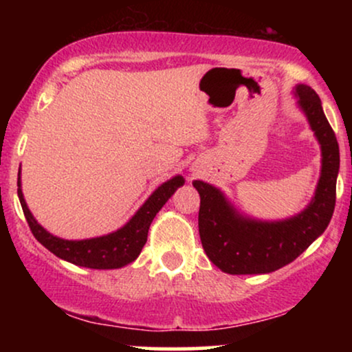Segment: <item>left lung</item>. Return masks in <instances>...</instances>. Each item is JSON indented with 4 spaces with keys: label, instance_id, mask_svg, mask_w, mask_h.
Wrapping results in <instances>:
<instances>
[{
    "label": "left lung",
    "instance_id": "obj_1",
    "mask_svg": "<svg viewBox=\"0 0 352 352\" xmlns=\"http://www.w3.org/2000/svg\"><path fill=\"white\" fill-rule=\"evenodd\" d=\"M300 106L308 116L322 152L316 195L308 208L285 221H254L240 217L220 190L195 180L200 193L199 232L201 246L213 265L230 274L272 273L292 263L324 232L336 205L339 145L313 89L296 87Z\"/></svg>",
    "mask_w": 352,
    "mask_h": 352
}]
</instances>
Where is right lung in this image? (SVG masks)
Wrapping results in <instances>:
<instances>
[{"label":"right lung","mask_w":352,"mask_h":352,"mask_svg":"<svg viewBox=\"0 0 352 352\" xmlns=\"http://www.w3.org/2000/svg\"><path fill=\"white\" fill-rule=\"evenodd\" d=\"M184 185L182 177H173L172 180L165 182L160 185L155 192L148 197V200L140 207L139 212L131 218L125 227H122L111 235L91 238V240H80L71 241L63 240L51 233H47L38 221L31 215L30 208L26 207V201L23 199L21 192V182L18 179V197L21 201L23 213L26 217L28 225H30L31 233H33L36 240L43 246H46L51 253L56 256L63 258V260L69 261L78 266L92 270H114L125 266L135 260L142 252L145 241H147L148 227H151L153 217L159 213V210L164 207L173 195L177 188Z\"/></svg>","instance_id":"right-lung-1"}]
</instances>
